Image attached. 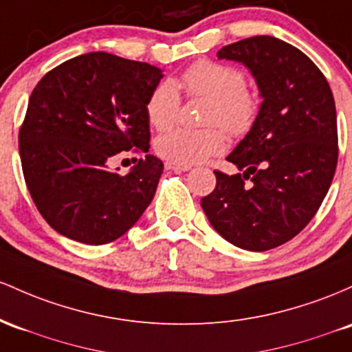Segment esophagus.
Listing matches in <instances>:
<instances>
[{
	"mask_svg": "<svg viewBox=\"0 0 352 352\" xmlns=\"http://www.w3.org/2000/svg\"><path fill=\"white\" fill-rule=\"evenodd\" d=\"M166 169H171V171L176 173H186L191 171V166H183V164H176V163H166Z\"/></svg>",
	"mask_w": 352,
	"mask_h": 352,
	"instance_id": "esophagus-1",
	"label": "esophagus"
}]
</instances>
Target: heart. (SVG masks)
Here are the masks:
<instances>
[{"label": "heart", "instance_id": "heart-1", "mask_svg": "<svg viewBox=\"0 0 352 352\" xmlns=\"http://www.w3.org/2000/svg\"><path fill=\"white\" fill-rule=\"evenodd\" d=\"M181 86L189 96L206 98V124H219L232 136H243L258 116V98L246 88V76L234 66L203 59L183 73ZM181 96L176 82L163 80L153 88L146 100V116L156 129L175 124L179 113ZM226 140L219 128L186 129L176 128L156 140V153L169 163L192 166L208 157L221 155Z\"/></svg>", "mask_w": 352, "mask_h": 352}]
</instances>
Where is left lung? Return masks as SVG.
I'll return each mask as SVG.
<instances>
[{
  "label": "left lung",
  "mask_w": 352,
  "mask_h": 352,
  "mask_svg": "<svg viewBox=\"0 0 352 352\" xmlns=\"http://www.w3.org/2000/svg\"><path fill=\"white\" fill-rule=\"evenodd\" d=\"M218 58L243 63L263 102L226 157L243 173L214 171L216 188L201 206L229 243L267 251L299 234L329 191L338 164L334 98L318 66L283 39H241Z\"/></svg>",
  "instance_id": "8db88e82"
}]
</instances>
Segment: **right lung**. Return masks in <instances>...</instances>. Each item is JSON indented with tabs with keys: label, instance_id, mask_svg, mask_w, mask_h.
<instances>
[{
	"label": "right lung",
	"instance_id": "add662e5",
	"mask_svg": "<svg viewBox=\"0 0 352 352\" xmlns=\"http://www.w3.org/2000/svg\"><path fill=\"white\" fill-rule=\"evenodd\" d=\"M163 71L114 54L86 53L46 73L19 129L28 191L54 231L78 243L121 238L155 197L163 161L146 155L128 175L109 163L149 149L146 100Z\"/></svg>",
	"mask_w": 352,
	"mask_h": 352
}]
</instances>
